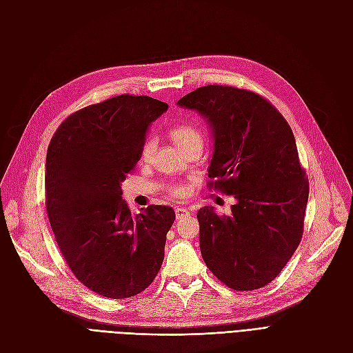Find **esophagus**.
<instances>
[{"instance_id":"34e87169","label":"esophagus","mask_w":353,"mask_h":353,"mask_svg":"<svg viewBox=\"0 0 353 353\" xmlns=\"http://www.w3.org/2000/svg\"><path fill=\"white\" fill-rule=\"evenodd\" d=\"M175 216H176V219L179 221V219L188 217V216H190V212H188L185 208H176V209H175Z\"/></svg>"}]
</instances>
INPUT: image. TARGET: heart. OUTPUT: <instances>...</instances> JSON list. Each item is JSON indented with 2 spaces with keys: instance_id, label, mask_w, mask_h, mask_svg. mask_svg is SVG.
I'll return each instance as SVG.
<instances>
[{
  "instance_id": "b5f03b06",
  "label": "heart",
  "mask_w": 353,
  "mask_h": 353,
  "mask_svg": "<svg viewBox=\"0 0 353 353\" xmlns=\"http://www.w3.org/2000/svg\"><path fill=\"white\" fill-rule=\"evenodd\" d=\"M169 136H171V139L175 141V144L181 149L182 153L194 148L200 150L203 148L204 140H203L201 131L194 125H190V124L174 125L171 130H169ZM150 148H152V143L149 141L144 148V156L149 154ZM168 192L172 199L182 200L190 194V188L185 184H174L168 188Z\"/></svg>"
}]
</instances>
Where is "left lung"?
I'll list each match as a JSON object with an SVG mask.
<instances>
[{
    "label": "left lung",
    "mask_w": 353,
    "mask_h": 353,
    "mask_svg": "<svg viewBox=\"0 0 353 353\" xmlns=\"http://www.w3.org/2000/svg\"><path fill=\"white\" fill-rule=\"evenodd\" d=\"M178 105L208 118L209 188L236 199L230 216L199 210L203 260L228 288L260 289L282 272L303 234L310 182L292 128L263 96L234 86L209 84Z\"/></svg>",
    "instance_id": "1"
}]
</instances>
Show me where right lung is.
Masks as SVG:
<instances>
[{
    "mask_svg": "<svg viewBox=\"0 0 353 353\" xmlns=\"http://www.w3.org/2000/svg\"><path fill=\"white\" fill-rule=\"evenodd\" d=\"M166 109L150 96H114L72 112L48 145L45 204L55 241L72 274L101 296L139 295L163 263L174 209L150 204L131 214L121 182Z\"/></svg>",
    "mask_w": 353,
    "mask_h": 353,
    "instance_id": "right-lung-1",
    "label": "right lung"
}]
</instances>
